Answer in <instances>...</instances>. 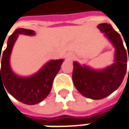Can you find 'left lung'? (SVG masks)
Returning a JSON list of instances; mask_svg holds the SVG:
<instances>
[{
    "mask_svg": "<svg viewBox=\"0 0 129 129\" xmlns=\"http://www.w3.org/2000/svg\"><path fill=\"white\" fill-rule=\"evenodd\" d=\"M98 28L104 33L115 48L114 63L102 70H95L75 61L72 73V80L77 90L82 95L95 100L108 96L121 85L126 73L128 54L120 34L111 25L102 23Z\"/></svg>",
    "mask_w": 129,
    "mask_h": 129,
    "instance_id": "obj_1",
    "label": "left lung"
}]
</instances>
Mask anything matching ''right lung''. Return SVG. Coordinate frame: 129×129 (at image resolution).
Here are the masks:
<instances>
[{
    "instance_id": "1",
    "label": "right lung",
    "mask_w": 129,
    "mask_h": 129,
    "mask_svg": "<svg viewBox=\"0 0 129 129\" xmlns=\"http://www.w3.org/2000/svg\"><path fill=\"white\" fill-rule=\"evenodd\" d=\"M19 34L34 36L35 32L32 30L18 28L9 36L7 47L1 57V52L0 53V60L1 59L0 84L1 82L4 83V87H6L5 89L17 100L26 104L33 105L41 102L49 95L54 78L60 71L63 60H50L36 74L30 77L17 76L11 69L10 55Z\"/></svg>"
}]
</instances>
